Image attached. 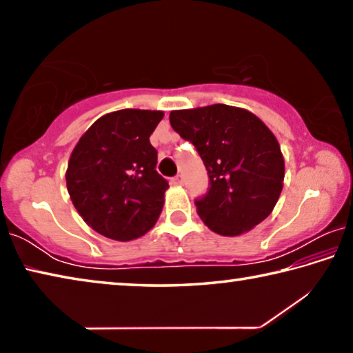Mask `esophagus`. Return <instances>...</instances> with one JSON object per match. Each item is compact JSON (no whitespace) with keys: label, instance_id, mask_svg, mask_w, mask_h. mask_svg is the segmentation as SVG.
I'll list each match as a JSON object with an SVG mask.
<instances>
[{"label":"esophagus","instance_id":"1","mask_svg":"<svg viewBox=\"0 0 353 353\" xmlns=\"http://www.w3.org/2000/svg\"><path fill=\"white\" fill-rule=\"evenodd\" d=\"M171 183L172 185H183V177L179 174V176H174L171 179Z\"/></svg>","mask_w":353,"mask_h":353}]
</instances>
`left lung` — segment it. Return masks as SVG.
I'll list each match as a JSON object with an SVG mask.
<instances>
[{
	"mask_svg": "<svg viewBox=\"0 0 353 353\" xmlns=\"http://www.w3.org/2000/svg\"><path fill=\"white\" fill-rule=\"evenodd\" d=\"M172 129L193 143L208 174L194 201L208 229L241 235L270 216L283 188L285 162L266 124L238 107L213 104L170 113Z\"/></svg>",
	"mask_w": 353,
	"mask_h": 353,
	"instance_id": "left-lung-1",
	"label": "left lung"
}]
</instances>
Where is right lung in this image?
I'll use <instances>...</instances> for the list:
<instances>
[{
	"label": "right lung",
	"instance_id": "add662e5",
	"mask_svg": "<svg viewBox=\"0 0 353 353\" xmlns=\"http://www.w3.org/2000/svg\"><path fill=\"white\" fill-rule=\"evenodd\" d=\"M163 112L124 109L101 117L71 152L67 188L77 213L117 241L145 235L157 223L168 181L155 171L149 137Z\"/></svg>",
	"mask_w": 353,
	"mask_h": 353
}]
</instances>
